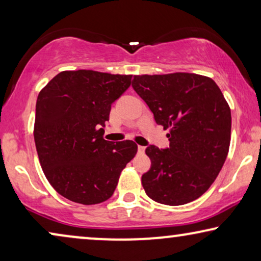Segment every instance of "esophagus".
Returning a JSON list of instances; mask_svg holds the SVG:
<instances>
[{"instance_id": "34e87169", "label": "esophagus", "mask_w": 261, "mask_h": 261, "mask_svg": "<svg viewBox=\"0 0 261 261\" xmlns=\"http://www.w3.org/2000/svg\"><path fill=\"white\" fill-rule=\"evenodd\" d=\"M138 151H139V153H144L145 147H144V146H138Z\"/></svg>"}]
</instances>
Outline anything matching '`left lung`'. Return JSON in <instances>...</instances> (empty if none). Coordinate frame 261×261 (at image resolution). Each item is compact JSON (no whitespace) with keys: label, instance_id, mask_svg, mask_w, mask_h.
Returning a JSON list of instances; mask_svg holds the SVG:
<instances>
[{"label":"left lung","instance_id":"8db88e82","mask_svg":"<svg viewBox=\"0 0 261 261\" xmlns=\"http://www.w3.org/2000/svg\"><path fill=\"white\" fill-rule=\"evenodd\" d=\"M134 90L155 122L169 129L170 148H146L152 165L141 183L146 195L166 205L192 202L212 187L230 144V108L212 78L196 73L137 74Z\"/></svg>","mask_w":261,"mask_h":261}]
</instances>
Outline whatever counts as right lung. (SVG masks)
I'll return each mask as SVG.
<instances>
[{
	"instance_id": "add662e5",
	"label": "right lung",
	"mask_w": 261,
	"mask_h": 261,
	"mask_svg": "<svg viewBox=\"0 0 261 261\" xmlns=\"http://www.w3.org/2000/svg\"><path fill=\"white\" fill-rule=\"evenodd\" d=\"M132 74L63 71L39 92L34 141L52 188L70 201L98 204L115 191L138 152L132 140L103 139L112 103L129 88Z\"/></svg>"
}]
</instances>
